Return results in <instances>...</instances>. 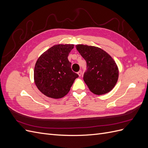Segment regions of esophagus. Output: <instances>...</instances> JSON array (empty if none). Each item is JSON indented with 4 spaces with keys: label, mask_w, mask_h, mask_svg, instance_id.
Listing matches in <instances>:
<instances>
[{
    "label": "esophagus",
    "mask_w": 148,
    "mask_h": 148,
    "mask_svg": "<svg viewBox=\"0 0 148 148\" xmlns=\"http://www.w3.org/2000/svg\"><path fill=\"white\" fill-rule=\"evenodd\" d=\"M82 70H79V71H78V75L79 76V77H80V76L82 75Z\"/></svg>",
    "instance_id": "1"
}]
</instances>
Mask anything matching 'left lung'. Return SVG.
<instances>
[{"mask_svg": "<svg viewBox=\"0 0 148 148\" xmlns=\"http://www.w3.org/2000/svg\"><path fill=\"white\" fill-rule=\"evenodd\" d=\"M76 48L86 62L83 79L89 90L97 95L110 91L119 78V70L112 58L97 47L79 44Z\"/></svg>", "mask_w": 148, "mask_h": 148, "instance_id": "left-lung-1", "label": "left lung"}]
</instances>
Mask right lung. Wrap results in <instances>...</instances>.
<instances>
[{
  "mask_svg": "<svg viewBox=\"0 0 148 148\" xmlns=\"http://www.w3.org/2000/svg\"><path fill=\"white\" fill-rule=\"evenodd\" d=\"M73 44H58L49 49L36 63L34 78L39 90L47 97L59 99L70 90L79 76L71 69L68 60Z\"/></svg>",
  "mask_w": 148,
  "mask_h": 148,
  "instance_id": "obj_1",
  "label": "right lung"
}]
</instances>
